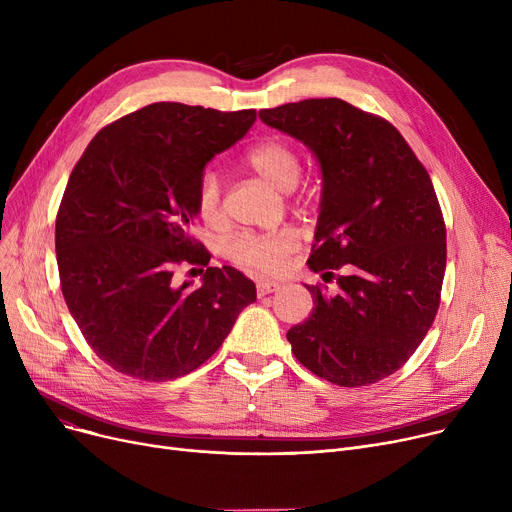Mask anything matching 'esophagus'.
Masks as SVG:
<instances>
[{
  "label": "esophagus",
  "mask_w": 512,
  "mask_h": 512,
  "mask_svg": "<svg viewBox=\"0 0 512 512\" xmlns=\"http://www.w3.org/2000/svg\"><path fill=\"white\" fill-rule=\"evenodd\" d=\"M280 282H274V280H261L257 282V297H265V294H272L276 290H280Z\"/></svg>",
  "instance_id": "obj_1"
}]
</instances>
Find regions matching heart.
<instances>
[{
    "mask_svg": "<svg viewBox=\"0 0 512 512\" xmlns=\"http://www.w3.org/2000/svg\"><path fill=\"white\" fill-rule=\"evenodd\" d=\"M247 166L257 172L265 182L292 191L299 184L303 174V157L299 149L282 139H267L255 145L247 157ZM195 207L199 218L215 226L222 222V199H220V178L207 170L199 176ZM297 234L290 230H278L270 234H240L228 245V255L238 263L251 267L257 272H274L288 253L297 249Z\"/></svg>",
    "mask_w": 512,
    "mask_h": 512,
    "instance_id": "b5f03b06",
    "label": "heart"
}]
</instances>
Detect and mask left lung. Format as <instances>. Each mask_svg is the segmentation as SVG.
<instances>
[{"instance_id":"obj_1","label":"left lung","mask_w":512,"mask_h":512,"mask_svg":"<svg viewBox=\"0 0 512 512\" xmlns=\"http://www.w3.org/2000/svg\"><path fill=\"white\" fill-rule=\"evenodd\" d=\"M259 118L303 141L324 178L307 263L336 278L338 294L305 284L315 307L288 330L292 353L336 386L380 382L411 359L440 307L446 226L432 178L388 120L342 99L286 103Z\"/></svg>"}]
</instances>
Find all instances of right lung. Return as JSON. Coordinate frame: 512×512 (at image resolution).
<instances>
[{"instance_id":"add662e5","label":"right lung","mask_w":512,"mask_h":512,"mask_svg":"<svg viewBox=\"0 0 512 512\" xmlns=\"http://www.w3.org/2000/svg\"><path fill=\"white\" fill-rule=\"evenodd\" d=\"M255 120V110L159 101L101 128L76 161L56 218L60 286L85 340L116 371L145 382L191 373L255 303L253 280L209 267L211 253L191 236L203 168ZM184 264L208 267L201 287L177 282Z\"/></svg>"}]
</instances>
